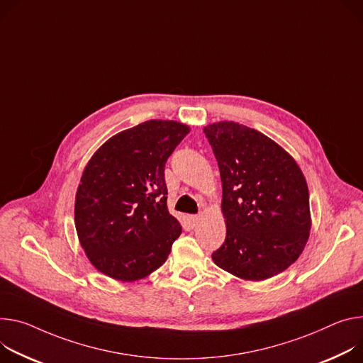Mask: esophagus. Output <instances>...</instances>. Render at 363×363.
Here are the masks:
<instances>
[{
  "instance_id": "obj_1",
  "label": "esophagus",
  "mask_w": 363,
  "mask_h": 363,
  "mask_svg": "<svg viewBox=\"0 0 363 363\" xmlns=\"http://www.w3.org/2000/svg\"><path fill=\"white\" fill-rule=\"evenodd\" d=\"M188 220H189V223H191V225H196V224H199L200 223V220H201V217L200 216H189L188 217Z\"/></svg>"
}]
</instances>
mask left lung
<instances>
[{
	"instance_id": "1",
	"label": "left lung",
	"mask_w": 363,
	"mask_h": 363,
	"mask_svg": "<svg viewBox=\"0 0 363 363\" xmlns=\"http://www.w3.org/2000/svg\"><path fill=\"white\" fill-rule=\"evenodd\" d=\"M218 163L225 240L211 257L245 281L272 278L300 257L310 238L306 177L295 159L260 131L236 121L206 125Z\"/></svg>"
}]
</instances>
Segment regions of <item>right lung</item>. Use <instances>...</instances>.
Masks as SVG:
<instances>
[{"label": "right lung", "instance_id": "right-lung-1", "mask_svg": "<svg viewBox=\"0 0 363 363\" xmlns=\"http://www.w3.org/2000/svg\"><path fill=\"white\" fill-rule=\"evenodd\" d=\"M188 133L184 123L149 120L114 135L88 160L75 227L96 271L133 282L168 259L182 227L168 211L164 163Z\"/></svg>", "mask_w": 363, "mask_h": 363}]
</instances>
